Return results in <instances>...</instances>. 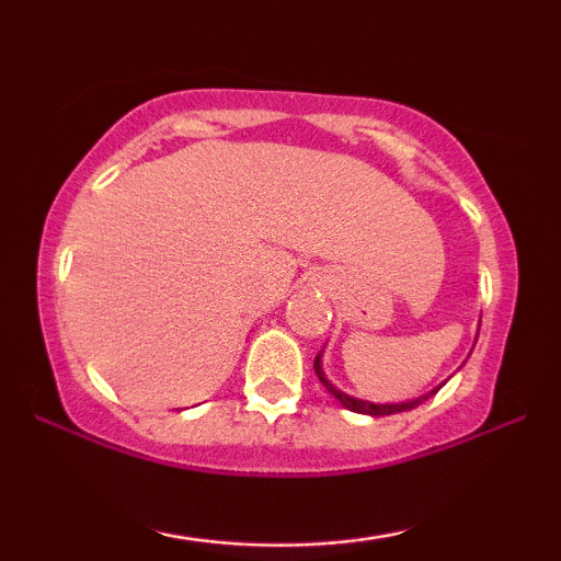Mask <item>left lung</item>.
I'll return each instance as SVG.
<instances>
[{"label": "left lung", "mask_w": 561, "mask_h": 561, "mask_svg": "<svg viewBox=\"0 0 561 561\" xmlns=\"http://www.w3.org/2000/svg\"><path fill=\"white\" fill-rule=\"evenodd\" d=\"M321 355H317V359H313V370H317V375H319V380L324 382L327 386V390L329 393H332L336 401H340L344 409H350V411H355V413H365V416H390V413H401V411H411V409H416V405H421L426 401V398H432L436 390H432V393L428 396H424V398H416V401H409V403H370V401H359V398H352V396H347V393H342V390H336L332 382H329L327 378H324V373H321V359H319Z\"/></svg>", "instance_id": "1"}]
</instances>
